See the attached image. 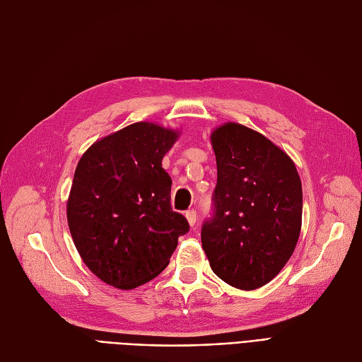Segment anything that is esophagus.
<instances>
[{
    "label": "esophagus",
    "instance_id": "esophagus-1",
    "mask_svg": "<svg viewBox=\"0 0 362 362\" xmlns=\"http://www.w3.org/2000/svg\"><path fill=\"white\" fill-rule=\"evenodd\" d=\"M185 218H187V222L190 226H194L196 221H198V214H196L194 210H189L187 213H185Z\"/></svg>",
    "mask_w": 362,
    "mask_h": 362
}]
</instances>
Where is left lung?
<instances>
[{
	"mask_svg": "<svg viewBox=\"0 0 362 362\" xmlns=\"http://www.w3.org/2000/svg\"><path fill=\"white\" fill-rule=\"evenodd\" d=\"M211 145L217 184L202 247L218 278L255 290L278 275L298 245L302 182L286 152L245 125L216 128Z\"/></svg>",
	"mask_w": 362,
	"mask_h": 362,
	"instance_id": "obj_1",
	"label": "left lung"
}]
</instances>
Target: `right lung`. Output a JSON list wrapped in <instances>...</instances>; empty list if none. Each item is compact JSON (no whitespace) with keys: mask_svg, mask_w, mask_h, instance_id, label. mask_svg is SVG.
I'll return each instance as SVG.
<instances>
[{"mask_svg":"<svg viewBox=\"0 0 362 362\" xmlns=\"http://www.w3.org/2000/svg\"><path fill=\"white\" fill-rule=\"evenodd\" d=\"M177 139L178 131L136 122L95 141L76 164L69 231L84 264L108 286L131 290L154 279L189 233L161 168Z\"/></svg>","mask_w":362,"mask_h":362,"instance_id":"obj_1","label":"right lung"}]
</instances>
